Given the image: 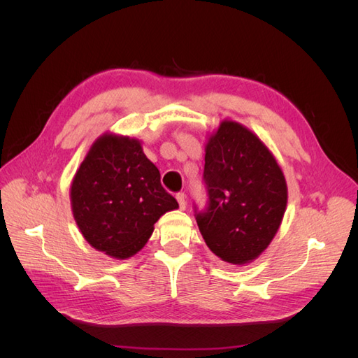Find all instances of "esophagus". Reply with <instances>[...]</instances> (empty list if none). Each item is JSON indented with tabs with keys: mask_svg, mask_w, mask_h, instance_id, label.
Wrapping results in <instances>:
<instances>
[{
	"mask_svg": "<svg viewBox=\"0 0 358 358\" xmlns=\"http://www.w3.org/2000/svg\"><path fill=\"white\" fill-rule=\"evenodd\" d=\"M176 200H178V203H179V208L183 210L187 208V196L183 192H179V194H176Z\"/></svg>",
	"mask_w": 358,
	"mask_h": 358,
	"instance_id": "obj_1",
	"label": "esophagus"
}]
</instances>
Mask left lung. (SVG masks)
Instances as JSON below:
<instances>
[{
    "label": "left lung",
    "instance_id": "left-lung-1",
    "mask_svg": "<svg viewBox=\"0 0 358 358\" xmlns=\"http://www.w3.org/2000/svg\"><path fill=\"white\" fill-rule=\"evenodd\" d=\"M209 206L196 216L210 251L234 266L252 263L272 243L288 201L284 171L266 143L224 119L204 145Z\"/></svg>",
    "mask_w": 358,
    "mask_h": 358
}]
</instances>
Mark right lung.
I'll list each match as a JSON object with an SVG mask.
<instances>
[{
    "label": "right lung",
    "mask_w": 358,
    "mask_h": 358,
    "mask_svg": "<svg viewBox=\"0 0 358 358\" xmlns=\"http://www.w3.org/2000/svg\"><path fill=\"white\" fill-rule=\"evenodd\" d=\"M138 138L107 131L91 145L70 187L83 239L115 259L136 255L162 215L179 208Z\"/></svg>",
    "instance_id": "obj_1"
}]
</instances>
